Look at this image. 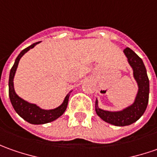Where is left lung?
I'll use <instances>...</instances> for the list:
<instances>
[{"mask_svg":"<svg viewBox=\"0 0 157 157\" xmlns=\"http://www.w3.org/2000/svg\"><path fill=\"white\" fill-rule=\"evenodd\" d=\"M123 51L128 63L132 67L134 77L137 82L139 88L135 102L127 109L118 112L102 110L95 107L96 114L104 122L115 126H127L136 122L145 112L149 102V81L143 60L129 48H126ZM95 105H97V101H95Z\"/></svg>","mask_w":157,"mask_h":157,"instance_id":"obj_1","label":"left lung"}]
</instances>
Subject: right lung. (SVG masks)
<instances>
[{
  "instance_id": "obj_1",
  "label": "right lung",
  "mask_w": 157,
  "mask_h": 157,
  "mask_svg": "<svg viewBox=\"0 0 157 157\" xmlns=\"http://www.w3.org/2000/svg\"><path fill=\"white\" fill-rule=\"evenodd\" d=\"M40 41L30 45L29 47L26 48L25 49H23L20 53L19 56L15 59L14 66L12 67L11 70H10L9 81H8V94H9L10 101L14 107V110L16 111V113L21 118H23L25 121H27L31 124H44V123H48V122H53V121L56 120L57 118H59L66 110L67 106H68V97H69V95H67L63 101L62 105L59 106L56 109H50V110H45V109H40L35 104H32V103L26 101L15 94L13 81H14V74L16 71L20 59L21 58V56L26 52L29 51L30 48H33Z\"/></svg>"
}]
</instances>
